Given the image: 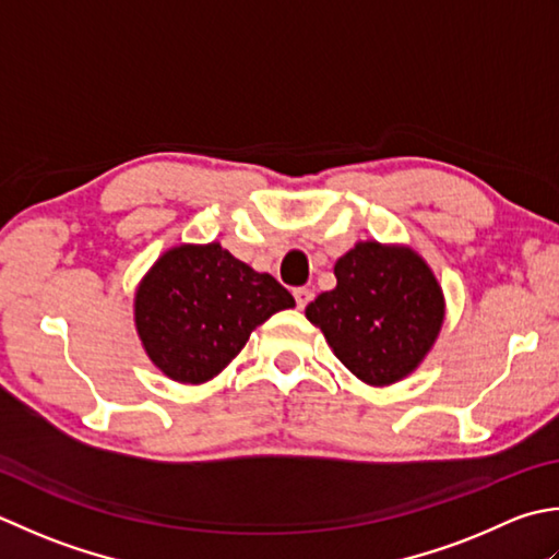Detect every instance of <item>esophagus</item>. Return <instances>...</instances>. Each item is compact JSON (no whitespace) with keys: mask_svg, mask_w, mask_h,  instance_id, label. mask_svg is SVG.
<instances>
[{"mask_svg":"<svg viewBox=\"0 0 559 559\" xmlns=\"http://www.w3.org/2000/svg\"><path fill=\"white\" fill-rule=\"evenodd\" d=\"M294 299H296V306H299V309H306V306H309L311 299H313V292L306 289V287H299V289H294Z\"/></svg>","mask_w":559,"mask_h":559,"instance_id":"obj_1","label":"esophagus"}]
</instances>
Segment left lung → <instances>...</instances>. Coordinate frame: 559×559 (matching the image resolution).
<instances>
[{
  "label": "left lung",
  "instance_id": "8db88e82",
  "mask_svg": "<svg viewBox=\"0 0 559 559\" xmlns=\"http://www.w3.org/2000/svg\"><path fill=\"white\" fill-rule=\"evenodd\" d=\"M337 287L306 306L335 357L371 385L415 371L443 323V296L415 250L357 243L335 263Z\"/></svg>",
  "mask_w": 559,
  "mask_h": 559
}]
</instances>
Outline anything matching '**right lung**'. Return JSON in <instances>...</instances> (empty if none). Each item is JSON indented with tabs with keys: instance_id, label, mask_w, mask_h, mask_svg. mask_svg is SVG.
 Segmentation results:
<instances>
[{
	"instance_id": "obj_1",
	"label": "right lung",
	"mask_w": 559,
	"mask_h": 559,
	"mask_svg": "<svg viewBox=\"0 0 559 559\" xmlns=\"http://www.w3.org/2000/svg\"><path fill=\"white\" fill-rule=\"evenodd\" d=\"M294 296L219 243L178 246L156 260L136 289L134 323L146 355L168 379L204 383L243 349Z\"/></svg>"
}]
</instances>
